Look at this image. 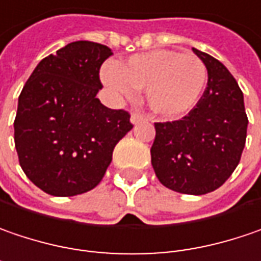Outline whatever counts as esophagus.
<instances>
[{
    "label": "esophagus",
    "instance_id": "obj_1",
    "mask_svg": "<svg viewBox=\"0 0 261 261\" xmlns=\"http://www.w3.org/2000/svg\"><path fill=\"white\" fill-rule=\"evenodd\" d=\"M143 119H145V116L142 115L140 112H133V114H131V124H139V122H142Z\"/></svg>",
    "mask_w": 261,
    "mask_h": 261
}]
</instances>
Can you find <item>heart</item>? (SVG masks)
<instances>
[{"label": "heart", "instance_id": "b5f03b06", "mask_svg": "<svg viewBox=\"0 0 261 261\" xmlns=\"http://www.w3.org/2000/svg\"><path fill=\"white\" fill-rule=\"evenodd\" d=\"M101 76L121 96L130 97L134 88H146L150 111L165 118L181 116L193 109L208 81L207 68L199 57L174 50L134 54L122 63L105 66Z\"/></svg>", "mask_w": 261, "mask_h": 261}]
</instances>
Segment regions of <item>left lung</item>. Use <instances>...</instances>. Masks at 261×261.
Wrapping results in <instances>:
<instances>
[{"mask_svg":"<svg viewBox=\"0 0 261 261\" xmlns=\"http://www.w3.org/2000/svg\"><path fill=\"white\" fill-rule=\"evenodd\" d=\"M205 65L207 88L186 116L155 122L152 167L162 185L186 195L216 191L239 164L248 118L244 94L227 68L213 56L192 48Z\"/></svg>","mask_w":261,"mask_h":261,"instance_id":"left-lung-1","label":"left lung"}]
</instances>
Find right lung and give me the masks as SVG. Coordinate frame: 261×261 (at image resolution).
I'll list each match as a JSON object with an SVG mask.
<instances>
[{"mask_svg":"<svg viewBox=\"0 0 261 261\" xmlns=\"http://www.w3.org/2000/svg\"><path fill=\"white\" fill-rule=\"evenodd\" d=\"M112 54L103 44L70 42L44 57L24 84L14 145L23 173L45 193L73 196L96 188L133 128L128 112L96 97L100 66Z\"/></svg>","mask_w":261,"mask_h":261,"instance_id":"obj_1","label":"right lung"}]
</instances>
